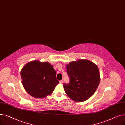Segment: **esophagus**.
Returning a JSON list of instances; mask_svg holds the SVG:
<instances>
[{
	"label": "esophagus",
	"instance_id": "esophagus-1",
	"mask_svg": "<svg viewBox=\"0 0 125 125\" xmlns=\"http://www.w3.org/2000/svg\"><path fill=\"white\" fill-rule=\"evenodd\" d=\"M59 82H60V83H63V82H64V81H63V80L62 79V80H61Z\"/></svg>",
	"mask_w": 125,
	"mask_h": 125
}]
</instances>
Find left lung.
Here are the masks:
<instances>
[{
    "instance_id": "1",
    "label": "left lung",
    "mask_w": 125,
    "mask_h": 125,
    "mask_svg": "<svg viewBox=\"0 0 125 125\" xmlns=\"http://www.w3.org/2000/svg\"><path fill=\"white\" fill-rule=\"evenodd\" d=\"M69 83L63 87L67 95L75 102H84L93 95L100 82L98 67L91 61L80 59L66 65Z\"/></svg>"
}]
</instances>
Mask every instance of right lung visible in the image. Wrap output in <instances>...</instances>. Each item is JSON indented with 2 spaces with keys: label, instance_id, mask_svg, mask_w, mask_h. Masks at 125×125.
I'll list each match as a JSON object with an SVG mask.
<instances>
[{
  "label": "right lung",
  "instance_id": "right-lung-1",
  "mask_svg": "<svg viewBox=\"0 0 125 125\" xmlns=\"http://www.w3.org/2000/svg\"><path fill=\"white\" fill-rule=\"evenodd\" d=\"M20 75L25 90L36 98H44L50 95L59 83L56 72L47 62L31 61L23 66Z\"/></svg>",
  "mask_w": 125,
  "mask_h": 125
}]
</instances>
